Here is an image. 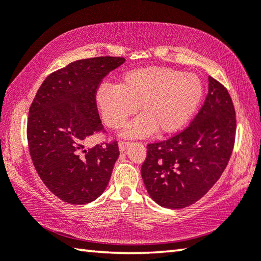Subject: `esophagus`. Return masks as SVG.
Returning a JSON list of instances; mask_svg holds the SVG:
<instances>
[{
	"instance_id": "1",
	"label": "esophagus",
	"mask_w": 261,
	"mask_h": 261,
	"mask_svg": "<svg viewBox=\"0 0 261 261\" xmlns=\"http://www.w3.org/2000/svg\"><path fill=\"white\" fill-rule=\"evenodd\" d=\"M127 146H129V143H127V141H120V143H118V148H120L121 152H124Z\"/></svg>"
}]
</instances>
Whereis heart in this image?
Listing matches in <instances>:
<instances>
[{
    "instance_id": "obj_1",
    "label": "heart",
    "mask_w": 261,
    "mask_h": 261,
    "mask_svg": "<svg viewBox=\"0 0 261 261\" xmlns=\"http://www.w3.org/2000/svg\"><path fill=\"white\" fill-rule=\"evenodd\" d=\"M204 87L196 74L163 67L126 71L118 85L103 84L95 93V102L105 124L118 129L126 118L140 115L122 130L126 138L168 135L187 124L201 102Z\"/></svg>"
}]
</instances>
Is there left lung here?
<instances>
[{
	"mask_svg": "<svg viewBox=\"0 0 261 261\" xmlns=\"http://www.w3.org/2000/svg\"><path fill=\"white\" fill-rule=\"evenodd\" d=\"M235 108L227 88L208 77V94L187 129L147 145L141 177L152 199L165 208H184L218 182L230 159Z\"/></svg>",
	"mask_w": 261,
	"mask_h": 261,
	"instance_id": "left-lung-1",
	"label": "left lung"
}]
</instances>
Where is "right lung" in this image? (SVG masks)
I'll use <instances>...</instances> for the list:
<instances>
[{
  "instance_id": "right-lung-1",
  "label": "right lung",
  "mask_w": 261,
  "mask_h": 261,
  "mask_svg": "<svg viewBox=\"0 0 261 261\" xmlns=\"http://www.w3.org/2000/svg\"><path fill=\"white\" fill-rule=\"evenodd\" d=\"M124 62L112 56L74 61L45 79L30 107L28 141L35 170L49 191L69 204L100 197L120 155L116 141L86 144L103 131L95 102L99 84Z\"/></svg>"
}]
</instances>
